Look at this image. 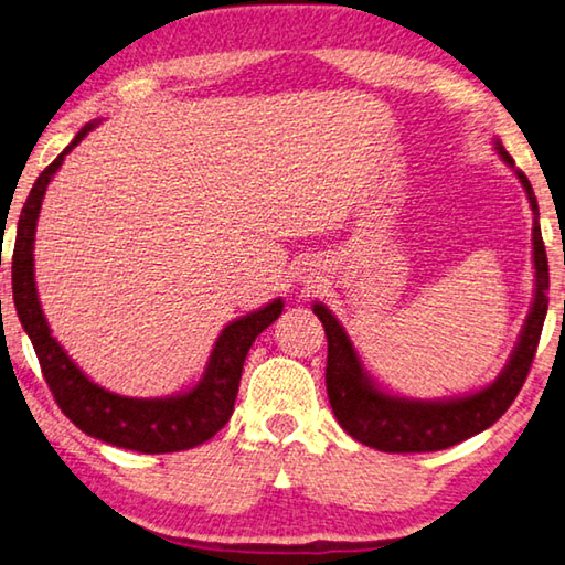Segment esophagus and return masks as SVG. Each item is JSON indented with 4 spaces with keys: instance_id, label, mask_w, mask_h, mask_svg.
Wrapping results in <instances>:
<instances>
[{
    "instance_id": "esophagus-1",
    "label": "esophagus",
    "mask_w": 565,
    "mask_h": 565,
    "mask_svg": "<svg viewBox=\"0 0 565 565\" xmlns=\"http://www.w3.org/2000/svg\"><path fill=\"white\" fill-rule=\"evenodd\" d=\"M306 284H309V289H316V281L311 279V281H306Z\"/></svg>"
}]
</instances>
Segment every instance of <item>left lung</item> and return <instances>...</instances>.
<instances>
[{
    "label": "left lung",
    "mask_w": 565,
    "mask_h": 565,
    "mask_svg": "<svg viewBox=\"0 0 565 565\" xmlns=\"http://www.w3.org/2000/svg\"><path fill=\"white\" fill-rule=\"evenodd\" d=\"M494 146L499 158L514 170L529 198L533 212V269H536V289H533L526 323L521 328L504 371L497 375L494 383L477 393L447 399H407L387 395L365 373L341 321L328 311V306L313 303V313L321 318L328 338L326 390L338 425L358 443L381 449V452H437V449H447L484 433L514 403L529 375L533 355H536L541 328L548 311V259L541 239L539 202L529 178L514 168V160L501 146V140Z\"/></svg>",
    "instance_id": "obj_1"
}]
</instances>
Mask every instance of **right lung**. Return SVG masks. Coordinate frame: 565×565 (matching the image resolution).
<instances>
[{"instance_id":"add662e5","label":"right lung","mask_w":565,"mask_h":565,"mask_svg":"<svg viewBox=\"0 0 565 565\" xmlns=\"http://www.w3.org/2000/svg\"><path fill=\"white\" fill-rule=\"evenodd\" d=\"M100 120L86 122L68 142L64 152L36 178L32 192L19 214L14 256H12V291L14 306L24 331L32 341L41 373L54 399L71 423L86 435L113 447L136 449L142 455H166L207 443L230 423L234 399L242 381L244 358H247L254 338L269 328L284 311V301L274 299L247 316L224 326L214 343L207 367L200 383L188 393L170 397H126L98 383L71 361L46 323L41 311L36 281H34V237L41 202L49 182L54 180L61 162L84 140Z\"/></svg>"}]
</instances>
